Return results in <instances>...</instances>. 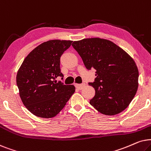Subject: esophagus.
Returning <instances> with one entry per match:
<instances>
[{
  "label": "esophagus",
  "mask_w": 151,
  "mask_h": 151,
  "mask_svg": "<svg viewBox=\"0 0 151 151\" xmlns=\"http://www.w3.org/2000/svg\"><path fill=\"white\" fill-rule=\"evenodd\" d=\"M85 86H86V84L84 83H81V84H75V87L79 90L83 89V88L85 87Z\"/></svg>",
  "instance_id": "34e87169"
}]
</instances>
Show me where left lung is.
<instances>
[{
	"instance_id": "obj_1",
	"label": "left lung",
	"mask_w": 151,
	"mask_h": 151,
	"mask_svg": "<svg viewBox=\"0 0 151 151\" xmlns=\"http://www.w3.org/2000/svg\"><path fill=\"white\" fill-rule=\"evenodd\" d=\"M72 47L88 70H95V90L90 104L106 115L119 114L128 107L138 88L139 72L134 60L108 40L92 38L74 41Z\"/></svg>"
}]
</instances>
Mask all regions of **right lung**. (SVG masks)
Segmentation results:
<instances>
[{"mask_svg":"<svg viewBox=\"0 0 151 151\" xmlns=\"http://www.w3.org/2000/svg\"><path fill=\"white\" fill-rule=\"evenodd\" d=\"M72 41L51 40L41 44L28 55L17 75V84L23 104L35 115L52 118L64 108L75 91L73 85H65L60 59Z\"/></svg>","mask_w":151,"mask_h":151,"instance_id":"add662e5","label":"right lung"}]
</instances>
